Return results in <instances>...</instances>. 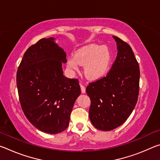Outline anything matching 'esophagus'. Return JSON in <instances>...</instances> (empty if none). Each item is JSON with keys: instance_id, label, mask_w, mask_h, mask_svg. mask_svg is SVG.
<instances>
[{"instance_id": "1", "label": "esophagus", "mask_w": 160, "mask_h": 160, "mask_svg": "<svg viewBox=\"0 0 160 160\" xmlns=\"http://www.w3.org/2000/svg\"><path fill=\"white\" fill-rule=\"evenodd\" d=\"M80 88H81V92H82V93H85V92H86L85 87L83 85H82L81 83H80Z\"/></svg>"}]
</instances>
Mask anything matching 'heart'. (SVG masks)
I'll use <instances>...</instances> for the list:
<instances>
[{
    "mask_svg": "<svg viewBox=\"0 0 160 160\" xmlns=\"http://www.w3.org/2000/svg\"><path fill=\"white\" fill-rule=\"evenodd\" d=\"M112 53L107 47L91 44L78 51L75 56L67 60L70 70H78L80 65L85 66V74L90 80H97L107 73L112 62Z\"/></svg>",
    "mask_w": 160,
    "mask_h": 160,
    "instance_id": "b5f03b06",
    "label": "heart"
}]
</instances>
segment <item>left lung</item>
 Returning <instances> with one entry per match:
<instances>
[{"label": "left lung", "mask_w": 160, "mask_h": 160, "mask_svg": "<svg viewBox=\"0 0 160 160\" xmlns=\"http://www.w3.org/2000/svg\"><path fill=\"white\" fill-rule=\"evenodd\" d=\"M118 53L105 76L90 82L86 92L91 104L89 117L96 128L109 131L120 126L131 115L139 94L140 68L131 47L113 36Z\"/></svg>", "instance_id": "8db88e82"}]
</instances>
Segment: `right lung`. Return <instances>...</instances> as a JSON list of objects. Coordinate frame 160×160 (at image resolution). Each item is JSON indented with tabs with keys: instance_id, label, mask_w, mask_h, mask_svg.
I'll use <instances>...</instances> for the list:
<instances>
[{
	"instance_id": "right-lung-1",
	"label": "right lung",
	"mask_w": 160,
	"mask_h": 160,
	"mask_svg": "<svg viewBox=\"0 0 160 160\" xmlns=\"http://www.w3.org/2000/svg\"><path fill=\"white\" fill-rule=\"evenodd\" d=\"M54 38L42 39L25 51L16 82L22 109L41 131L56 134L68 126L70 113L81 93L78 79L65 77L66 53Z\"/></svg>"
}]
</instances>
